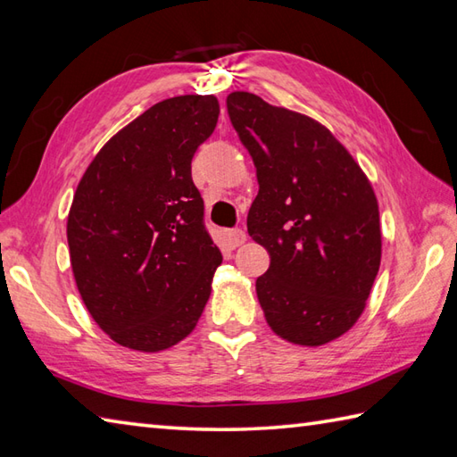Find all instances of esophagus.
Wrapping results in <instances>:
<instances>
[{
	"instance_id": "obj_1",
	"label": "esophagus",
	"mask_w": 457,
	"mask_h": 457,
	"mask_svg": "<svg viewBox=\"0 0 457 457\" xmlns=\"http://www.w3.org/2000/svg\"><path fill=\"white\" fill-rule=\"evenodd\" d=\"M245 240H246V232L242 228H232V230L227 232V242H228V246H232V248L245 245Z\"/></svg>"
}]
</instances>
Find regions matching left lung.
<instances>
[{
  "instance_id": "obj_1",
  "label": "left lung",
  "mask_w": 457,
  "mask_h": 457,
  "mask_svg": "<svg viewBox=\"0 0 457 457\" xmlns=\"http://www.w3.org/2000/svg\"><path fill=\"white\" fill-rule=\"evenodd\" d=\"M227 108L258 177L246 227L270 254L256 280L264 318L286 341L325 345L357 323L378 272L375 191L318 120L245 90Z\"/></svg>"
}]
</instances>
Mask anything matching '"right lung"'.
<instances>
[{
	"label": "right lung",
	"mask_w": 457,
	"mask_h": 457,
	"mask_svg": "<svg viewBox=\"0 0 457 457\" xmlns=\"http://www.w3.org/2000/svg\"><path fill=\"white\" fill-rule=\"evenodd\" d=\"M219 112L212 95L157 102L108 139L74 193V282L118 345L170 349L195 329L209 300L222 254L204 228L191 160Z\"/></svg>",
	"instance_id": "right-lung-1"
}]
</instances>
